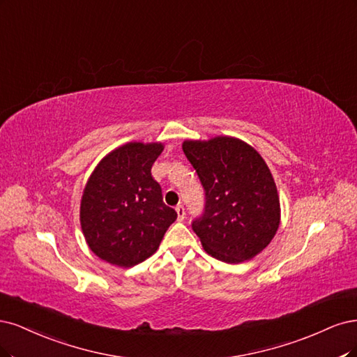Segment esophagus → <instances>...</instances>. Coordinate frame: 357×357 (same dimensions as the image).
I'll list each match as a JSON object with an SVG mask.
<instances>
[{
	"instance_id": "esophagus-1",
	"label": "esophagus",
	"mask_w": 357,
	"mask_h": 357,
	"mask_svg": "<svg viewBox=\"0 0 357 357\" xmlns=\"http://www.w3.org/2000/svg\"><path fill=\"white\" fill-rule=\"evenodd\" d=\"M176 213H178V221H183V218H185V209H183L182 204H178L175 208Z\"/></svg>"
}]
</instances>
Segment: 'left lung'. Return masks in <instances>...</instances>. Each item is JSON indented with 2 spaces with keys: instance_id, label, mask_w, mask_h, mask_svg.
I'll list each match as a JSON object with an SVG mask.
<instances>
[{
  "instance_id": "1",
  "label": "left lung",
  "mask_w": 357,
  "mask_h": 357,
  "mask_svg": "<svg viewBox=\"0 0 357 357\" xmlns=\"http://www.w3.org/2000/svg\"><path fill=\"white\" fill-rule=\"evenodd\" d=\"M182 149L206 191L204 213L192 222L203 249L227 264L255 258L280 225L279 192L267 163L234 136L187 139Z\"/></svg>"
}]
</instances>
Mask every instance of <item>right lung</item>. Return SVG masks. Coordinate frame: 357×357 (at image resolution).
<instances>
[{"mask_svg": "<svg viewBox=\"0 0 357 357\" xmlns=\"http://www.w3.org/2000/svg\"><path fill=\"white\" fill-rule=\"evenodd\" d=\"M162 142H128L103 157L87 179L79 224L90 250L129 268L155 254L176 212L163 203L151 167Z\"/></svg>", "mask_w": 357, "mask_h": 357, "instance_id": "obj_1", "label": "right lung"}]
</instances>
